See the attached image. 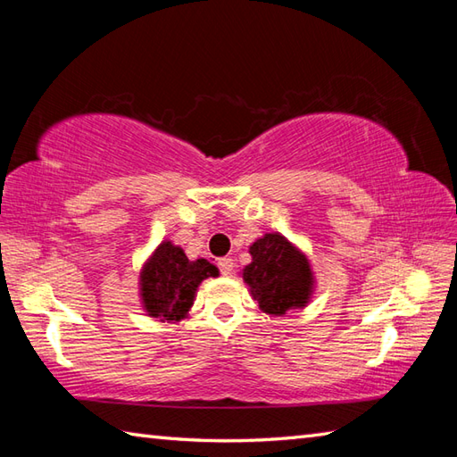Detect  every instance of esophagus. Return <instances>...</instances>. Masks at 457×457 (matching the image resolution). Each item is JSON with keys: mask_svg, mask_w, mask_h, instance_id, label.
<instances>
[{"mask_svg": "<svg viewBox=\"0 0 457 457\" xmlns=\"http://www.w3.org/2000/svg\"><path fill=\"white\" fill-rule=\"evenodd\" d=\"M218 267H220V270H221V275H231V273H234V259L221 257V259L218 261Z\"/></svg>", "mask_w": 457, "mask_h": 457, "instance_id": "34e87169", "label": "esophagus"}]
</instances>
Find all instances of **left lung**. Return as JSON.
I'll list each match as a JSON object with an SVG mask.
<instances>
[{
  "label": "left lung",
  "mask_w": 457,
  "mask_h": 457,
  "mask_svg": "<svg viewBox=\"0 0 457 457\" xmlns=\"http://www.w3.org/2000/svg\"><path fill=\"white\" fill-rule=\"evenodd\" d=\"M249 253L253 261L244 269V280L263 312L283 316L308 304L314 290L312 269L285 236L265 234L249 247Z\"/></svg>",
  "instance_id": "1"
}]
</instances>
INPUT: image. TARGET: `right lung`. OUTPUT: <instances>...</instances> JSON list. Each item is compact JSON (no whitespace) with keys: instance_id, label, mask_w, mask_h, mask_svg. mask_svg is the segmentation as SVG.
<instances>
[{"instance_id":"add662e5","label":"right lung","mask_w":457,"mask_h":457,"mask_svg":"<svg viewBox=\"0 0 457 457\" xmlns=\"http://www.w3.org/2000/svg\"><path fill=\"white\" fill-rule=\"evenodd\" d=\"M208 277H218V269L206 259L190 261L180 247L162 241L141 270L145 312L162 322H179L188 314L198 285Z\"/></svg>"}]
</instances>
